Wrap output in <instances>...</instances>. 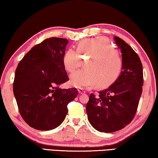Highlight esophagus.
<instances>
[{"label": "esophagus", "mask_w": 158, "mask_h": 158, "mask_svg": "<svg viewBox=\"0 0 158 158\" xmlns=\"http://www.w3.org/2000/svg\"><path fill=\"white\" fill-rule=\"evenodd\" d=\"M78 90L79 94H82V95H83V94H85V93H86L85 91L83 90V89H78V90Z\"/></svg>", "instance_id": "esophagus-1"}]
</instances>
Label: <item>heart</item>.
Listing matches in <instances>:
<instances>
[{
  "label": "heart",
  "mask_w": 158,
  "mask_h": 158,
  "mask_svg": "<svg viewBox=\"0 0 158 158\" xmlns=\"http://www.w3.org/2000/svg\"><path fill=\"white\" fill-rule=\"evenodd\" d=\"M87 60L85 69L75 73L70 83L77 88H90L98 84L106 88L115 82L122 70L123 63L116 50L107 38L96 37L83 40L77 43L76 51L69 48L63 58L65 69L73 73Z\"/></svg>",
  "instance_id": "heart-1"
}]
</instances>
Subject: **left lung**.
Masks as SVG:
<instances>
[{
  "label": "left lung",
  "instance_id": "1",
  "mask_svg": "<svg viewBox=\"0 0 158 158\" xmlns=\"http://www.w3.org/2000/svg\"><path fill=\"white\" fill-rule=\"evenodd\" d=\"M114 40L122 53V70L117 80L98 95L91 93L86 106L90 125L98 131L113 132L124 128L135 115L143 91L140 59L124 40Z\"/></svg>",
  "mask_w": 158,
  "mask_h": 158
}]
</instances>
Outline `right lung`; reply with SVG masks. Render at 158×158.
Here are the masks:
<instances>
[{
	"label": "right lung",
	"instance_id": "right-lung-1",
	"mask_svg": "<svg viewBox=\"0 0 158 158\" xmlns=\"http://www.w3.org/2000/svg\"><path fill=\"white\" fill-rule=\"evenodd\" d=\"M68 43L65 38L45 39L32 48L15 70L13 93L22 118L34 129L58 127L68 104L78 94L76 88L58 87L69 81L63 63Z\"/></svg>",
	"mask_w": 158,
	"mask_h": 158
}]
</instances>
